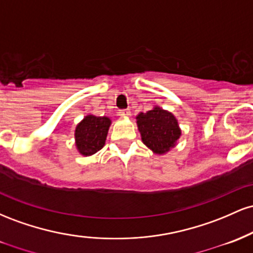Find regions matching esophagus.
I'll list each match as a JSON object with an SVG mask.
<instances>
[{
  "label": "esophagus",
  "mask_w": 253,
  "mask_h": 253,
  "mask_svg": "<svg viewBox=\"0 0 253 253\" xmlns=\"http://www.w3.org/2000/svg\"><path fill=\"white\" fill-rule=\"evenodd\" d=\"M119 115H121V117H129L130 110L129 109H120L119 110Z\"/></svg>",
  "instance_id": "34e87169"
}]
</instances>
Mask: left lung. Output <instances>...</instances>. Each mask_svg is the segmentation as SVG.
Wrapping results in <instances>:
<instances>
[{"instance_id": "8db88e82", "label": "left lung", "mask_w": 253, "mask_h": 253, "mask_svg": "<svg viewBox=\"0 0 253 253\" xmlns=\"http://www.w3.org/2000/svg\"><path fill=\"white\" fill-rule=\"evenodd\" d=\"M136 125L143 143L157 155H163L170 151L181 136L176 118L159 107L140 113L136 117Z\"/></svg>"}]
</instances>
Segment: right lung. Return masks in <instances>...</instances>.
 <instances>
[{"label": "right lung", "instance_id": "add662e5", "mask_svg": "<svg viewBox=\"0 0 253 253\" xmlns=\"http://www.w3.org/2000/svg\"><path fill=\"white\" fill-rule=\"evenodd\" d=\"M110 123L112 121L109 118L88 115L77 125L75 139L81 155L91 156L102 149L106 143Z\"/></svg>", "mask_w": 253, "mask_h": 253}]
</instances>
